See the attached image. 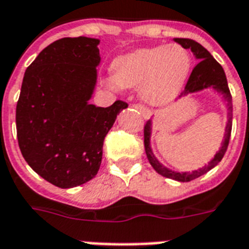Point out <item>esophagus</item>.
I'll use <instances>...</instances> for the list:
<instances>
[{
	"label": "esophagus",
	"mask_w": 249,
	"mask_h": 249,
	"mask_svg": "<svg viewBox=\"0 0 249 249\" xmlns=\"http://www.w3.org/2000/svg\"><path fill=\"white\" fill-rule=\"evenodd\" d=\"M130 107H133V108H136L137 111H140V112L142 113V116H143L144 119H148V117H150V115H151V113H150V111H148V109L146 108V107H143V106H142V105H140V103H132V105H130Z\"/></svg>",
	"instance_id": "1"
}]
</instances>
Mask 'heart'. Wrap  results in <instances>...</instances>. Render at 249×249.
<instances>
[{
  "mask_svg": "<svg viewBox=\"0 0 249 249\" xmlns=\"http://www.w3.org/2000/svg\"><path fill=\"white\" fill-rule=\"evenodd\" d=\"M113 88L140 86V97L147 105L163 106L182 90L191 70V58L179 45L143 48L125 54L113 63Z\"/></svg>",
  "mask_w": 249,
  "mask_h": 249,
  "instance_id": "b5f03b06",
  "label": "heart"
}]
</instances>
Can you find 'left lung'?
<instances>
[{
    "mask_svg": "<svg viewBox=\"0 0 249 249\" xmlns=\"http://www.w3.org/2000/svg\"><path fill=\"white\" fill-rule=\"evenodd\" d=\"M174 40H176V42H178V44L181 45L182 48L190 49V50L194 53V55L196 56V59L199 60V63L194 67L193 72H191V75H190L187 83H186L185 89L182 90L181 95H185V94L189 93H195V91H199V90H203L205 89V88H211V86H212L213 89H216L217 91H220V93L224 94V97L226 98V101H228L229 107V121L228 125H226V130H225L224 143L221 146L220 151L217 152L216 155H214V158L209 161L208 165H205L204 168H201V169L194 170L191 173H190V172L178 173V172L168 169V168L163 166L158 160H156V158L154 156V154H152L151 151V147H150L151 120H148L147 123H146V125H144V151H146L147 159L148 161H150V164L152 165V168H154L158 173L161 174L163 177L170 178V179H176V181L179 182H189L195 179V178L200 177V176L207 173L208 170L214 168V166L222 160V158H224L225 152L228 150L230 136H231L232 99L231 94H230V90H229L228 80H226V75H225L224 68L221 67V64L211 55V53H209L205 48H203L200 44H197L196 41L191 40V38H174Z\"/></svg>",
    "mask_w": 249,
    "mask_h": 249,
    "instance_id": "left-lung-1",
    "label": "left lung"
}]
</instances>
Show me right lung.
I'll use <instances>...</instances> for the list:
<instances>
[{
    "label": "right lung",
    "mask_w": 249,
    "mask_h": 249,
    "mask_svg": "<svg viewBox=\"0 0 249 249\" xmlns=\"http://www.w3.org/2000/svg\"><path fill=\"white\" fill-rule=\"evenodd\" d=\"M99 40L64 37L29 64L17 103V136L21 155L38 176L60 189L97 176L103 142L121 109L90 105L101 62Z\"/></svg>",
    "instance_id": "add662e5"
}]
</instances>
